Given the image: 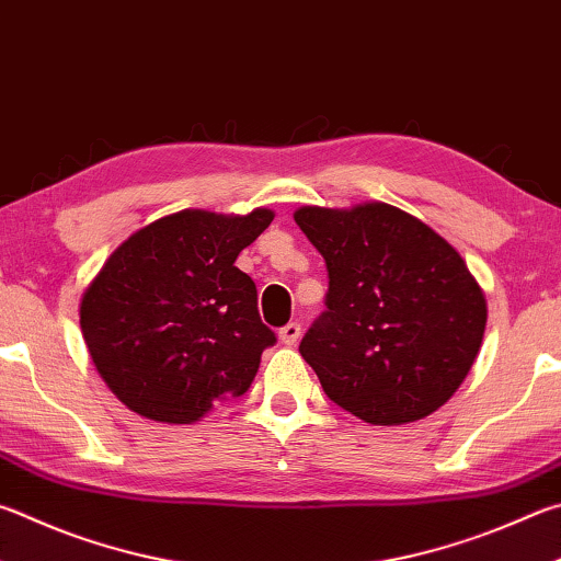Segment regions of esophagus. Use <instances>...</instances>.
I'll return each mask as SVG.
<instances>
[{
  "instance_id": "1",
  "label": "esophagus",
  "mask_w": 561,
  "mask_h": 561,
  "mask_svg": "<svg viewBox=\"0 0 561 561\" xmlns=\"http://www.w3.org/2000/svg\"><path fill=\"white\" fill-rule=\"evenodd\" d=\"M299 339H301V323H297V321L287 323V325H284V329L279 331V341H282L284 345H297Z\"/></svg>"
}]
</instances>
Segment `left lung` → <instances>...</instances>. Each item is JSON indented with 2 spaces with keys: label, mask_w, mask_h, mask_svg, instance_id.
Segmentation results:
<instances>
[{
  "label": "left lung",
  "mask_w": 561,
  "mask_h": 561,
  "mask_svg": "<svg viewBox=\"0 0 561 561\" xmlns=\"http://www.w3.org/2000/svg\"><path fill=\"white\" fill-rule=\"evenodd\" d=\"M294 220L329 270L325 311L299 345L323 392L358 420H424L481 351L488 307L461 254L390 203L301 206Z\"/></svg>",
  "instance_id": "obj_1"
}]
</instances>
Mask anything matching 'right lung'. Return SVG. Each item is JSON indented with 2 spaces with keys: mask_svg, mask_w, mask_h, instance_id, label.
Masks as SVG:
<instances>
[{
  "mask_svg": "<svg viewBox=\"0 0 561 561\" xmlns=\"http://www.w3.org/2000/svg\"><path fill=\"white\" fill-rule=\"evenodd\" d=\"M274 210L186 208L122 242L80 299V331L117 400L147 420L193 424L248 392L274 333L238 254Z\"/></svg>",
  "mask_w": 561,
  "mask_h": 561,
  "instance_id": "1",
  "label": "right lung"
}]
</instances>
